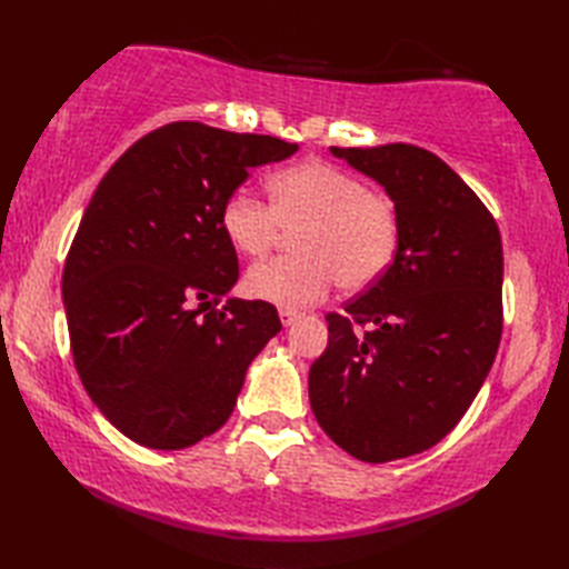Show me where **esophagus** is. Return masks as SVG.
Returning <instances> with one entry per match:
<instances>
[{
    "label": "esophagus",
    "mask_w": 569,
    "mask_h": 569,
    "mask_svg": "<svg viewBox=\"0 0 569 569\" xmlns=\"http://www.w3.org/2000/svg\"><path fill=\"white\" fill-rule=\"evenodd\" d=\"M278 318H281V322H283V328H291V325L300 318V312L298 310H288V308H281L278 310Z\"/></svg>",
    "instance_id": "34e87169"
}]
</instances>
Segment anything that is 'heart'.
Returning a JSON list of instances; mask_svg holds the SVG:
<instances>
[{"label": "heart", "mask_w": 569, "mask_h": 569, "mask_svg": "<svg viewBox=\"0 0 569 569\" xmlns=\"http://www.w3.org/2000/svg\"><path fill=\"white\" fill-rule=\"evenodd\" d=\"M271 204L237 190L222 204L220 224L241 257H263L283 229L295 232L298 257L251 266L247 291L288 310L308 308L340 281L361 291L389 271L398 249L393 204L371 192L365 180L332 163L308 161L269 180Z\"/></svg>", "instance_id": "b5f03b06"}]
</instances>
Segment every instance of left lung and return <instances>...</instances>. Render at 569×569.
<instances>
[{"instance_id": "1", "label": "left lung", "mask_w": 569, "mask_h": 569, "mask_svg": "<svg viewBox=\"0 0 569 569\" xmlns=\"http://www.w3.org/2000/svg\"><path fill=\"white\" fill-rule=\"evenodd\" d=\"M330 153L391 198L398 249L345 316H328V349L312 361L308 393L345 452L381 465L440 442L485 383L501 340V234L485 202L426 149ZM355 321L372 330L357 333Z\"/></svg>"}]
</instances>
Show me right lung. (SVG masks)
Listing matches in <instances>:
<instances>
[{"label":"right lung","mask_w":569,"mask_h":569,"mask_svg":"<svg viewBox=\"0 0 569 569\" xmlns=\"http://www.w3.org/2000/svg\"><path fill=\"white\" fill-rule=\"evenodd\" d=\"M298 143L176 122L100 180L68 251L63 303L84 391L151 450H183L232 416L247 369L281 330L273 306L227 298L239 278L220 214L251 168Z\"/></svg>","instance_id":"right-lung-1"}]
</instances>
